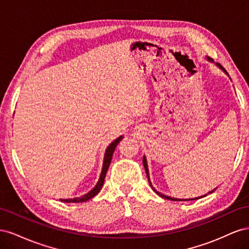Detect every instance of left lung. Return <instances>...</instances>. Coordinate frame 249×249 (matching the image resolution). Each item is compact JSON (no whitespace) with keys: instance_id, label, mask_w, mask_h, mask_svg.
Instances as JSON below:
<instances>
[{"instance_id":"obj_1","label":"left lung","mask_w":249,"mask_h":249,"mask_svg":"<svg viewBox=\"0 0 249 249\" xmlns=\"http://www.w3.org/2000/svg\"><path fill=\"white\" fill-rule=\"evenodd\" d=\"M207 60L208 61H210V62H213V60L211 59L210 57H207ZM216 64V66L217 67H219V69L225 73V74H228L229 76V73L227 72V71H225L223 67L220 65V64H218V63H215ZM142 162H143V166H144V169H145V172H146V176H147V178H148V182H149V185H150V187H152V189L159 195V196H161V197H163V198H165V199H169V200H173V201H186V200H194V199H199V198H201V197H205V196H207V194H205V195H202V196H199V197H195V198H189V199H179V198H175V197H170V196H167V195H164V194H162V193H160V192H158L155 188L153 187V185H152V182H150V179H149V172H148V166H147V161H146V157L145 156H143V160H142ZM217 189V187L215 188L214 190H212V191H210V192H208V194L209 193H213L215 190Z\"/></svg>"}]
</instances>
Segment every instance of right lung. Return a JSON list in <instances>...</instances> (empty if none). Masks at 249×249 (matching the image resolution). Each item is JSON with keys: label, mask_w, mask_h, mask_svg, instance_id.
<instances>
[{"label": "right lung", "mask_w": 249, "mask_h": 249, "mask_svg": "<svg viewBox=\"0 0 249 249\" xmlns=\"http://www.w3.org/2000/svg\"><path fill=\"white\" fill-rule=\"evenodd\" d=\"M124 138V136H119L118 138H116L114 141L111 142L109 146L106 148V152H105V156H104V162H103V168H102V172H101V176H100V178H99V182L96 183V185L94 186V188L92 190H90L88 193L84 194L83 196L81 197H74V198H65V199H60L63 202H83V201H87L89 200L90 198L94 197L95 195L100 192V190L102 189V187L104 185V182H105V178H106V175H107V171H108V168L110 166V163H111V160H112V156H113V153H114V150L117 146L118 143L120 142V140H122Z\"/></svg>", "instance_id": "obj_1"}]
</instances>
